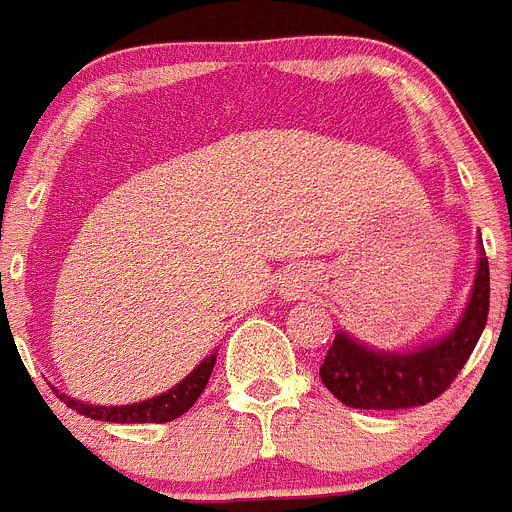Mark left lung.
<instances>
[{"label":"left lung","instance_id":"left-lung-1","mask_svg":"<svg viewBox=\"0 0 512 512\" xmlns=\"http://www.w3.org/2000/svg\"><path fill=\"white\" fill-rule=\"evenodd\" d=\"M480 255L470 305L450 336L414 353H381L338 333L321 364L326 389L353 409L424 407L450 389L475 351L490 310V267L485 250Z\"/></svg>","mask_w":512,"mask_h":512}]
</instances>
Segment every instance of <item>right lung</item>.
I'll return each mask as SVG.
<instances>
[{
    "label": "right lung",
    "instance_id": "obj_1",
    "mask_svg": "<svg viewBox=\"0 0 512 512\" xmlns=\"http://www.w3.org/2000/svg\"><path fill=\"white\" fill-rule=\"evenodd\" d=\"M214 364H217V353L204 358L197 369L191 371L181 384H176L174 389L166 391V394L138 401V404H128V407H95V404H83V401H75L65 394H60V399L78 414H85V417L90 419H100V422L164 424L181 417V414L189 412V409L194 407V401L199 399V394H202L204 386H207L209 376H212Z\"/></svg>",
    "mask_w": 512,
    "mask_h": 512
}]
</instances>
